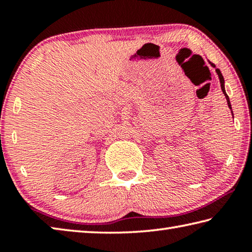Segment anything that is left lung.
Wrapping results in <instances>:
<instances>
[{"label": "left lung", "instance_id": "left-lung-1", "mask_svg": "<svg viewBox=\"0 0 252 252\" xmlns=\"http://www.w3.org/2000/svg\"><path fill=\"white\" fill-rule=\"evenodd\" d=\"M210 64H211L213 67H216V65L213 64V63H211V62H210ZM216 72H217V74H218V76H219L220 84H221V90H222L223 94H224V96H225V99H227V102H228V106H229L230 109H231V104H230L229 96L227 95V93H225V90H224V80H223V76H222V74H221V72H220V70H219V69H216Z\"/></svg>", "mask_w": 252, "mask_h": 252}]
</instances>
